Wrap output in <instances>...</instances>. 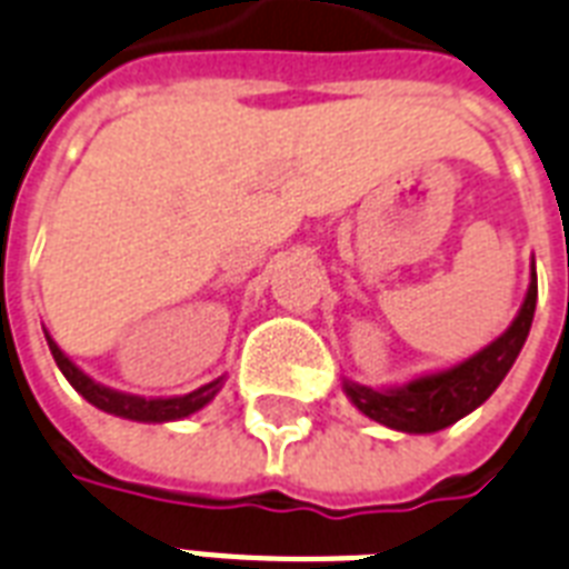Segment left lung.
<instances>
[{
	"label": "left lung",
	"mask_w": 569,
	"mask_h": 569,
	"mask_svg": "<svg viewBox=\"0 0 569 569\" xmlns=\"http://www.w3.org/2000/svg\"><path fill=\"white\" fill-rule=\"evenodd\" d=\"M537 306V272L531 261V281L528 293L519 306L513 323L505 332L478 350L463 362L451 365L445 371L421 373L416 380L403 386H389V389H371L362 382L345 380V391L362 416L371 421L400 430V433H436L451 427L478 409L499 382L508 377V371L517 362L519 350L526 345L528 329L535 320Z\"/></svg>",
	"instance_id": "left-lung-1"
}]
</instances>
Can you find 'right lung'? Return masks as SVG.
<instances>
[{"label":"right lung","instance_id":"add662e5","mask_svg":"<svg viewBox=\"0 0 569 569\" xmlns=\"http://www.w3.org/2000/svg\"><path fill=\"white\" fill-rule=\"evenodd\" d=\"M47 345H50V353L52 359H56V365H59V371L68 377L70 386H73L91 407L103 409L109 416L130 418V421L162 425V421H180V418L196 416L198 409H204L224 386V377H216L213 382H207V386L189 391V395H178V398H142V395H127V391L109 389L103 382L91 380L82 368H77L68 356L61 353V347L52 341L50 332H47Z\"/></svg>","mask_w":569,"mask_h":569}]
</instances>
